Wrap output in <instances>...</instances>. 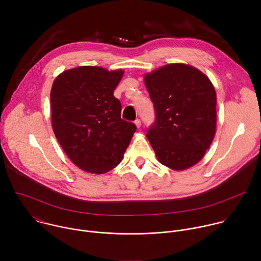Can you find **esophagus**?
Here are the masks:
<instances>
[{
    "label": "esophagus",
    "instance_id": "34e87169",
    "mask_svg": "<svg viewBox=\"0 0 261 261\" xmlns=\"http://www.w3.org/2000/svg\"><path fill=\"white\" fill-rule=\"evenodd\" d=\"M134 124L136 125L137 128H140V126H141V121H140L139 119H136V120L134 121Z\"/></svg>",
    "mask_w": 261,
    "mask_h": 261
}]
</instances>
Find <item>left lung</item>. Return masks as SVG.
Returning a JSON list of instances; mask_svg holds the SVG:
<instances>
[{
    "label": "left lung",
    "instance_id": "obj_1",
    "mask_svg": "<svg viewBox=\"0 0 261 261\" xmlns=\"http://www.w3.org/2000/svg\"><path fill=\"white\" fill-rule=\"evenodd\" d=\"M155 122L146 137L159 162L182 170L204 156L216 132L217 98L211 81L185 64H170L144 75Z\"/></svg>",
    "mask_w": 261,
    "mask_h": 261
}]
</instances>
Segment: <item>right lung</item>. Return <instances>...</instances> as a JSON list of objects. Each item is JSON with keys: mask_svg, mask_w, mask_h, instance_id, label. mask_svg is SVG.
<instances>
[{"mask_svg": "<svg viewBox=\"0 0 261 261\" xmlns=\"http://www.w3.org/2000/svg\"><path fill=\"white\" fill-rule=\"evenodd\" d=\"M123 74L82 66L63 72L53 84L55 135L69 159L88 172L115 168L136 131L134 123L121 118L122 105L114 96Z\"/></svg>", "mask_w": 261, "mask_h": 261, "instance_id": "1", "label": "right lung"}]
</instances>
